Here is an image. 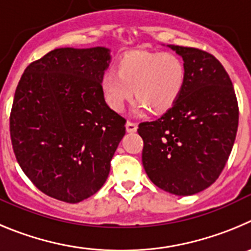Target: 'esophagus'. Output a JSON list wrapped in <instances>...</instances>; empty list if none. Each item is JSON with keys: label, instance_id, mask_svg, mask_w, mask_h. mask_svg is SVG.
I'll list each match as a JSON object with an SVG mask.
<instances>
[{"label": "esophagus", "instance_id": "34e87169", "mask_svg": "<svg viewBox=\"0 0 251 251\" xmlns=\"http://www.w3.org/2000/svg\"><path fill=\"white\" fill-rule=\"evenodd\" d=\"M125 126H126V131H127V132H136L137 124L131 123V121H127Z\"/></svg>", "mask_w": 251, "mask_h": 251}]
</instances>
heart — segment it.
<instances>
[{
	"label": "heart",
	"instance_id": "b5f03b06",
	"mask_svg": "<svg viewBox=\"0 0 251 251\" xmlns=\"http://www.w3.org/2000/svg\"><path fill=\"white\" fill-rule=\"evenodd\" d=\"M186 69L179 56L160 52H130L107 71L100 86L106 103L114 111H123L134 96L135 112L150 109L153 114L168 111L179 100L185 86Z\"/></svg>",
	"mask_w": 251,
	"mask_h": 251
}]
</instances>
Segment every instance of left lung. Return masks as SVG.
<instances>
[{
    "label": "left lung",
    "instance_id": "obj_1",
    "mask_svg": "<svg viewBox=\"0 0 251 251\" xmlns=\"http://www.w3.org/2000/svg\"><path fill=\"white\" fill-rule=\"evenodd\" d=\"M186 69L179 100L160 119L141 123L142 165L164 191L189 196L216 181L235 141L239 109L227 72L213 55L168 45Z\"/></svg>",
    "mask_w": 251,
    "mask_h": 251
}]
</instances>
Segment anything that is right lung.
Here are the masks:
<instances>
[{
  "label": "right lung",
  "instance_id": "right-lung-1",
  "mask_svg": "<svg viewBox=\"0 0 251 251\" xmlns=\"http://www.w3.org/2000/svg\"><path fill=\"white\" fill-rule=\"evenodd\" d=\"M106 47L55 49L27 66L10 117L16 159L38 190L76 204L100 190L125 135L126 120L106 103L100 81Z\"/></svg>",
  "mask_w": 251,
  "mask_h": 251
}]
</instances>
